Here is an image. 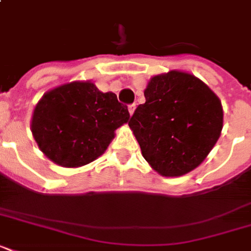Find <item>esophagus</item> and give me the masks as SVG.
Masks as SVG:
<instances>
[{
  "instance_id": "obj_1",
  "label": "esophagus",
  "mask_w": 251,
  "mask_h": 251,
  "mask_svg": "<svg viewBox=\"0 0 251 251\" xmlns=\"http://www.w3.org/2000/svg\"><path fill=\"white\" fill-rule=\"evenodd\" d=\"M135 108H137V106H135V104H131V105H129V113H130V116H133Z\"/></svg>"
}]
</instances>
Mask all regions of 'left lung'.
I'll use <instances>...</instances> for the list:
<instances>
[{
    "instance_id": "obj_1",
    "label": "left lung",
    "mask_w": 251,
    "mask_h": 251,
    "mask_svg": "<svg viewBox=\"0 0 251 251\" xmlns=\"http://www.w3.org/2000/svg\"><path fill=\"white\" fill-rule=\"evenodd\" d=\"M145 98L129 126L146 161L164 177L194 171L222 134L220 99L199 78L181 70L152 76Z\"/></svg>"
}]
</instances>
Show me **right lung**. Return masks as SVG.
I'll return each instance as SVG.
<instances>
[{"label": "right lung", "mask_w": 251, "mask_h": 251, "mask_svg": "<svg viewBox=\"0 0 251 251\" xmlns=\"http://www.w3.org/2000/svg\"><path fill=\"white\" fill-rule=\"evenodd\" d=\"M129 118L116 94L99 91L91 80H74L43 95L33 109L31 131L49 160L79 168L101 156Z\"/></svg>", "instance_id": "right-lung-1"}]
</instances>
